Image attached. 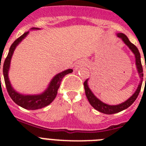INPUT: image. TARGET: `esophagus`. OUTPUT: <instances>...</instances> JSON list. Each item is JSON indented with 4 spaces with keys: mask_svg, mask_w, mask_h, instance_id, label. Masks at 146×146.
<instances>
[{
    "mask_svg": "<svg viewBox=\"0 0 146 146\" xmlns=\"http://www.w3.org/2000/svg\"><path fill=\"white\" fill-rule=\"evenodd\" d=\"M80 66H82V64H77V65L75 66V69L77 70V69H78Z\"/></svg>",
    "mask_w": 146,
    "mask_h": 146,
    "instance_id": "1",
    "label": "esophagus"
}]
</instances>
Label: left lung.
Masks as SVG:
<instances>
[{
    "label": "left lung",
    "instance_id": "left-lung-1",
    "mask_svg": "<svg viewBox=\"0 0 146 146\" xmlns=\"http://www.w3.org/2000/svg\"><path fill=\"white\" fill-rule=\"evenodd\" d=\"M119 38H121V39L123 40V42L126 44L127 46L130 48V50L134 52V54L135 55V58H136V65L137 68V70H138L139 74H140V77L141 80H140V84H139L138 88L137 89V91H135V94L128 99L126 100V102H124L123 103H121V104H118V105H108L107 104H104L102 102H101L99 99H98L96 96H94L93 93L91 92L90 88H88V80H86L84 82V88H85V91H86V97H87L88 100L90 102V104H91V106L96 109L98 111L101 112V113H104V114H114V113H119V112L122 111L123 110L128 108L129 107L131 106V104H133L134 102L136 100V99L137 98L139 95V93L140 91V89H141L142 86V82H143V66H142L141 64V60H140V54L139 52L138 49L137 48V47L135 44H133L132 43L130 42V41L129 40V38H127L126 35L123 34V33H118L117 34ZM145 69H146V65H145ZM145 81H146V77H145Z\"/></svg>",
    "mask_w": 146,
    "mask_h": 146
}]
</instances>
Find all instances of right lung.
Segmentation results:
<instances>
[{
  "label": "right lung",
  "mask_w": 146,
  "mask_h": 146,
  "mask_svg": "<svg viewBox=\"0 0 146 146\" xmlns=\"http://www.w3.org/2000/svg\"><path fill=\"white\" fill-rule=\"evenodd\" d=\"M28 33H29V31L25 32L24 34L22 35L21 36L17 38L15 42H13L12 44L11 45L7 57L6 58L4 63H3V77H4L6 90H7L8 94H9V95L13 101L15 102L17 104H18L19 106L25 108V109L37 110L47 106L48 104H50V103L53 101L56 95H57L58 89L60 87L62 79L64 78L65 75L69 74V73H72L73 70L69 69L61 72V73L58 74L52 79V80L51 81L50 86H49L47 91H45L43 94H40V95H36V96H24V95H22V94L17 93L11 88V85H10L9 80V77H8V71H9V69L10 60H11V56H12L15 47H17V45L20 43L23 38L26 36Z\"/></svg>",
  "instance_id": "1"
}]
</instances>
